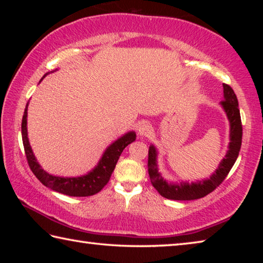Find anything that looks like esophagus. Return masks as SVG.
I'll return each mask as SVG.
<instances>
[{
	"mask_svg": "<svg viewBox=\"0 0 263 263\" xmlns=\"http://www.w3.org/2000/svg\"><path fill=\"white\" fill-rule=\"evenodd\" d=\"M152 132V126L149 125L148 123H141L139 126H138V133L141 137H147Z\"/></svg>",
	"mask_w": 263,
	"mask_h": 263,
	"instance_id": "34e87169",
	"label": "esophagus"
}]
</instances>
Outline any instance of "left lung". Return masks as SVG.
<instances>
[{
  "label": "left lung",
  "mask_w": 263,
  "mask_h": 263,
  "mask_svg": "<svg viewBox=\"0 0 263 263\" xmlns=\"http://www.w3.org/2000/svg\"><path fill=\"white\" fill-rule=\"evenodd\" d=\"M224 87V99L221 101V105L224 108L226 115L231 124L230 133V146L226 153V157L222 159L219 167L213 173L209 180L199 181L197 183H181L172 184L162 179V176L158 172L157 164V151L154 146H149L148 149V174L151 183L153 184L159 194L164 198L174 199V201H191V199L202 198L204 196L212 193L217 186L221 184V182L226 179V176L233 167L237 160L240 147H241L242 140V125L241 117H240V110L238 105V99L235 96L233 89L229 84H222Z\"/></svg>",
  "instance_id": "8db88e82"
}]
</instances>
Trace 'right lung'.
Masks as SVG:
<instances>
[{
	"label": "right lung",
	"instance_id": "add662e5",
	"mask_svg": "<svg viewBox=\"0 0 263 263\" xmlns=\"http://www.w3.org/2000/svg\"><path fill=\"white\" fill-rule=\"evenodd\" d=\"M26 117H28V104L25 106L23 119H22V139H23L24 152L30 169L32 171L35 177L47 188L58 191L60 194L74 196V197L91 196L103 189L110 180L111 174H112L116 163H117L119 157H121L123 149L136 140L135 132H128L125 136L119 138L118 140H116L112 145H110L106 148L99 164L90 173H88L87 175L80 177L53 176L47 174L45 171H43L34 158L32 149H31V146L29 144Z\"/></svg>",
	"mask_w": 263,
	"mask_h": 263
}]
</instances>
